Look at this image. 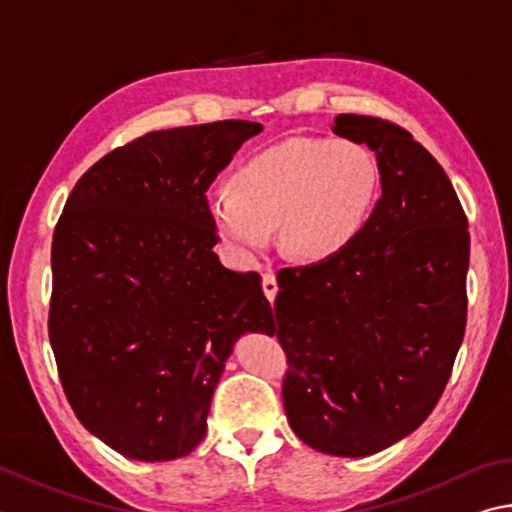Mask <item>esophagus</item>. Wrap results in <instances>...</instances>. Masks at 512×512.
I'll return each instance as SVG.
<instances>
[{"label": "esophagus", "mask_w": 512, "mask_h": 512, "mask_svg": "<svg viewBox=\"0 0 512 512\" xmlns=\"http://www.w3.org/2000/svg\"><path fill=\"white\" fill-rule=\"evenodd\" d=\"M262 288H264V295L268 297V302H275V295H277V280H275V273L273 271H266L262 275Z\"/></svg>", "instance_id": "obj_1"}]
</instances>
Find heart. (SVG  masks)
<instances>
[{"mask_svg": "<svg viewBox=\"0 0 512 512\" xmlns=\"http://www.w3.org/2000/svg\"><path fill=\"white\" fill-rule=\"evenodd\" d=\"M378 167L351 141L291 138L255 154L224 188L208 192L212 224L241 262L271 244L302 259H327L345 250L369 219Z\"/></svg>", "mask_w": 512, "mask_h": 512, "instance_id": "b5f03b06", "label": "heart"}]
</instances>
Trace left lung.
<instances>
[{"label": "left lung", "mask_w": 512, "mask_h": 512, "mask_svg": "<svg viewBox=\"0 0 512 512\" xmlns=\"http://www.w3.org/2000/svg\"><path fill=\"white\" fill-rule=\"evenodd\" d=\"M331 129L376 154L383 194L345 250L277 273L275 333L293 432L318 452L367 457L414 432L448 385L470 232L448 174L407 129L356 114Z\"/></svg>", "instance_id": "8db88e82"}]
</instances>
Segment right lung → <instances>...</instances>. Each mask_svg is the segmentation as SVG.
<instances>
[{
  "label": "right lung",
  "instance_id": "right-lung-1",
  "mask_svg": "<svg viewBox=\"0 0 512 512\" xmlns=\"http://www.w3.org/2000/svg\"><path fill=\"white\" fill-rule=\"evenodd\" d=\"M262 129L217 120L150 132L91 165L64 203L49 340L78 421L127 459L197 448L235 340L273 329L262 277L212 250L206 197Z\"/></svg>",
  "mask_w": 512,
  "mask_h": 512
}]
</instances>
